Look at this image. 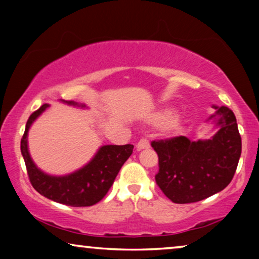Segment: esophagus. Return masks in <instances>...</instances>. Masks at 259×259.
<instances>
[{"mask_svg": "<svg viewBox=\"0 0 259 259\" xmlns=\"http://www.w3.org/2000/svg\"><path fill=\"white\" fill-rule=\"evenodd\" d=\"M148 147H150V143H148V140L145 139V138L140 139L139 143L137 144L138 150H144V148H148Z\"/></svg>", "mask_w": 259, "mask_h": 259, "instance_id": "esophagus-1", "label": "esophagus"}]
</instances>
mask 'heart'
Segmentation results:
<instances>
[{
  "label": "heart",
  "mask_w": 259,
  "mask_h": 259,
  "mask_svg": "<svg viewBox=\"0 0 259 259\" xmlns=\"http://www.w3.org/2000/svg\"><path fill=\"white\" fill-rule=\"evenodd\" d=\"M173 115H175V113H173L172 109H164V111H161L159 114L155 115L154 122L155 123H167L173 119ZM169 126H171L172 128L173 127H176L177 126L176 120H173V121L169 123Z\"/></svg>",
  "instance_id": "b5f03b06"
}]
</instances>
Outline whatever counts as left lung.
Segmentation results:
<instances>
[{"label":"left lung","mask_w":259,"mask_h":259,"mask_svg":"<svg viewBox=\"0 0 259 259\" xmlns=\"http://www.w3.org/2000/svg\"><path fill=\"white\" fill-rule=\"evenodd\" d=\"M210 116L219 127L211 139L191 141L186 137L152 141L157 152V185L176 204L196 203L221 192L231 183L242 153L236 116L225 106Z\"/></svg>","instance_id":"obj_1"}]
</instances>
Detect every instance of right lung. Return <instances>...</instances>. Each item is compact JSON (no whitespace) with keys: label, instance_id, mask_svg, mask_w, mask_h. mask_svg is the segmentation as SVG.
Listing matches in <instances>:
<instances>
[{"label":"right lung","instance_id":"1","mask_svg":"<svg viewBox=\"0 0 259 259\" xmlns=\"http://www.w3.org/2000/svg\"><path fill=\"white\" fill-rule=\"evenodd\" d=\"M63 102L84 107V105H79L74 101ZM47 107H49V105H42L29 116L21 139V153L26 162L27 173L31 185L38 193L56 203L75 207L92 206L107 194L121 166L132 154L134 146L131 144L120 146L106 145L99 148L97 154L86 166L74 173L62 177L46 175L31 160L28 151L27 136L31 123Z\"/></svg>","mask_w":259,"mask_h":259}]
</instances>
